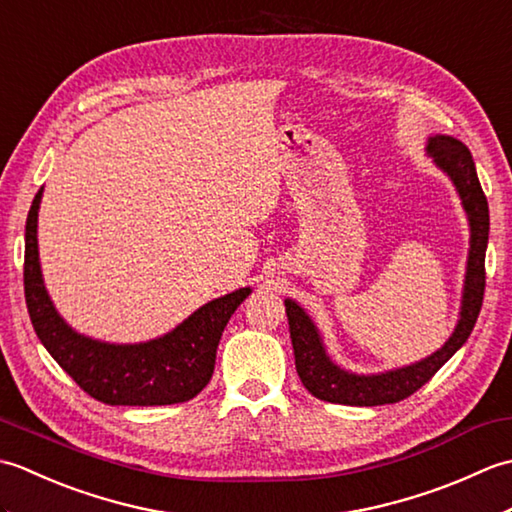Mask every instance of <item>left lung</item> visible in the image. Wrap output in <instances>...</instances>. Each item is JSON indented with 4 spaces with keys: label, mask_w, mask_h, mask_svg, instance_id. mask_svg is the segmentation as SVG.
I'll return each instance as SVG.
<instances>
[{
    "label": "left lung",
    "mask_w": 512,
    "mask_h": 512,
    "mask_svg": "<svg viewBox=\"0 0 512 512\" xmlns=\"http://www.w3.org/2000/svg\"><path fill=\"white\" fill-rule=\"evenodd\" d=\"M429 154L436 158L438 165L449 173L458 187L462 204L471 222V253L469 268H466V286L462 301V319L455 328L447 345L424 358L422 363L396 369L380 376H356L347 374L336 367L328 356L319 339V332L295 301H286V314L290 325L292 350H295V365L301 383L314 398L339 402V405L354 407H374L400 402L429 383L438 369L460 350L469 339L475 321L480 317L484 288H486V244H488V202L477 180L475 162L471 151L460 140L451 136H436L429 140Z\"/></svg>",
    "instance_id": "left-lung-1"
}]
</instances>
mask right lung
Instances as JSON below:
<instances>
[{
    "mask_svg": "<svg viewBox=\"0 0 512 512\" xmlns=\"http://www.w3.org/2000/svg\"><path fill=\"white\" fill-rule=\"evenodd\" d=\"M41 191L26 220L24 292L39 341L85 394L105 405L154 407L191 400L209 385L217 343L231 314L250 288L206 303L171 334L143 345H107L72 332L52 308L39 270L37 211Z\"/></svg>",
    "mask_w": 512,
    "mask_h": 512,
    "instance_id": "right-lung-1",
    "label": "right lung"
}]
</instances>
